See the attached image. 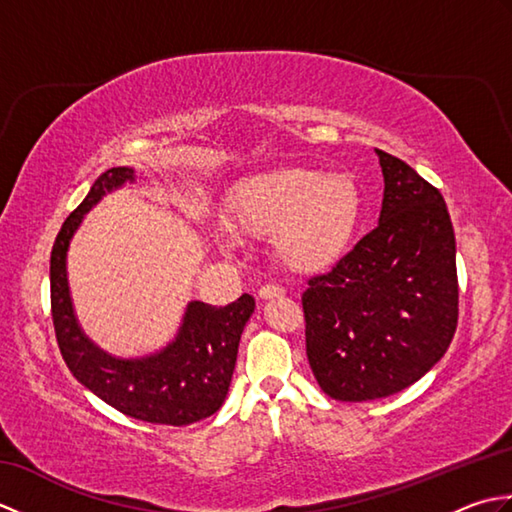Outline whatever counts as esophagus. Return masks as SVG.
<instances>
[{"label":"esophagus","mask_w":512,"mask_h":512,"mask_svg":"<svg viewBox=\"0 0 512 512\" xmlns=\"http://www.w3.org/2000/svg\"><path fill=\"white\" fill-rule=\"evenodd\" d=\"M281 295H284V288L277 284H266L259 288V299H277Z\"/></svg>","instance_id":"1"}]
</instances>
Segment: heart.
<instances>
[{"label":"heart","instance_id":"1","mask_svg":"<svg viewBox=\"0 0 512 512\" xmlns=\"http://www.w3.org/2000/svg\"><path fill=\"white\" fill-rule=\"evenodd\" d=\"M361 215V191L347 173L286 167L239 184L226 224L246 237H273L281 266L314 275L345 257Z\"/></svg>","mask_w":512,"mask_h":512}]
</instances>
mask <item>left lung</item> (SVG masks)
<instances>
[{
  "label": "left lung",
  "mask_w": 512,
  "mask_h": 512,
  "mask_svg": "<svg viewBox=\"0 0 512 512\" xmlns=\"http://www.w3.org/2000/svg\"><path fill=\"white\" fill-rule=\"evenodd\" d=\"M376 154L385 178L378 226L301 297L312 374L345 402L413 385L458 328L455 233L442 193L407 162Z\"/></svg>",
  "instance_id": "left-lung-1"
}]
</instances>
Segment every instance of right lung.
<instances>
[{"label":"right lung","mask_w":512,"mask_h":512,"mask_svg":"<svg viewBox=\"0 0 512 512\" xmlns=\"http://www.w3.org/2000/svg\"><path fill=\"white\" fill-rule=\"evenodd\" d=\"M129 180H134V169L129 167L105 171L92 184L85 200L68 215L54 239L50 253L54 334L63 361L74 378L107 405L129 418L184 427L213 416L222 407L231 387L237 345L246 321L255 310V299L242 295L224 308L191 301L176 341L154 356L123 361L101 352L74 319L68 277H65V253L83 215L107 191L118 189Z\"/></svg>","instance_id":"right-lung-1"}]
</instances>
